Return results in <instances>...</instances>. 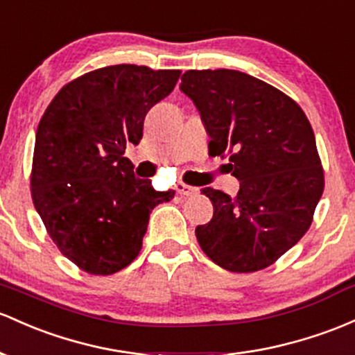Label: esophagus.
<instances>
[{"label": "esophagus", "mask_w": 355, "mask_h": 355, "mask_svg": "<svg viewBox=\"0 0 355 355\" xmlns=\"http://www.w3.org/2000/svg\"><path fill=\"white\" fill-rule=\"evenodd\" d=\"M175 189H177V192L180 193L182 197H190V196H196V193H198V189H196V187H190L185 184H177L175 185Z\"/></svg>", "instance_id": "obj_1"}]
</instances>
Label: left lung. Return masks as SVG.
<instances>
[{
  "instance_id": "obj_1",
  "label": "left lung",
  "mask_w": 355,
  "mask_h": 355,
  "mask_svg": "<svg viewBox=\"0 0 355 355\" xmlns=\"http://www.w3.org/2000/svg\"><path fill=\"white\" fill-rule=\"evenodd\" d=\"M180 91L210 136L209 153L229 158L234 198L207 187L212 220L197 225L202 251L232 272L270 266L309 231L323 192L317 143L302 107L239 70H189Z\"/></svg>"
}]
</instances>
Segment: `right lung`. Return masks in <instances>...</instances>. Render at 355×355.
Wrapping results in <instances>:
<instances>
[{
    "instance_id": "right-lung-1",
    "label": "right lung",
    "mask_w": 355,
    "mask_h": 355,
    "mask_svg": "<svg viewBox=\"0 0 355 355\" xmlns=\"http://www.w3.org/2000/svg\"><path fill=\"white\" fill-rule=\"evenodd\" d=\"M180 70L111 65L58 91L35 136L32 197L62 254L91 275H112L141 251L151 210L173 198L135 177L123 157L143 138L146 112Z\"/></svg>"
}]
</instances>
